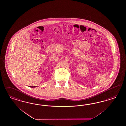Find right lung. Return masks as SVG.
<instances>
[{
  "label": "right lung",
  "instance_id": "1",
  "mask_svg": "<svg viewBox=\"0 0 126 126\" xmlns=\"http://www.w3.org/2000/svg\"><path fill=\"white\" fill-rule=\"evenodd\" d=\"M30 87H32V88H34V87H37V86H29Z\"/></svg>",
  "mask_w": 126,
  "mask_h": 126
}]
</instances>
